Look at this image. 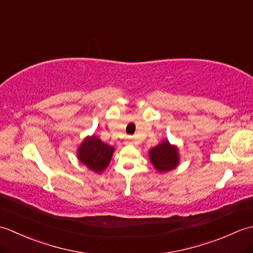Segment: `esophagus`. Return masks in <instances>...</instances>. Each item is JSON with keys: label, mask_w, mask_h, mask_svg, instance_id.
Instances as JSON below:
<instances>
[{"label": "esophagus", "mask_w": 253, "mask_h": 253, "mask_svg": "<svg viewBox=\"0 0 253 253\" xmlns=\"http://www.w3.org/2000/svg\"><path fill=\"white\" fill-rule=\"evenodd\" d=\"M126 143H127V144H131V143H133V139H132L131 137H127V139H126Z\"/></svg>", "instance_id": "obj_1"}]
</instances>
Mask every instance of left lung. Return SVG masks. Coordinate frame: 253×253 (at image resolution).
<instances>
[{
    "instance_id": "left-lung-1",
    "label": "left lung",
    "mask_w": 253,
    "mask_h": 253,
    "mask_svg": "<svg viewBox=\"0 0 253 253\" xmlns=\"http://www.w3.org/2000/svg\"><path fill=\"white\" fill-rule=\"evenodd\" d=\"M178 150L168 140L150 150V160L159 171H168L175 169L178 164Z\"/></svg>"
}]
</instances>
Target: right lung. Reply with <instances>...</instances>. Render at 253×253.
<instances>
[{
  "label": "right lung",
  "mask_w": 253,
  "mask_h": 253,
  "mask_svg": "<svg viewBox=\"0 0 253 253\" xmlns=\"http://www.w3.org/2000/svg\"><path fill=\"white\" fill-rule=\"evenodd\" d=\"M113 152L114 148L93 136L84 139L78 150V158L88 169L101 173L109 165Z\"/></svg>",
  "instance_id": "1"
}]
</instances>
